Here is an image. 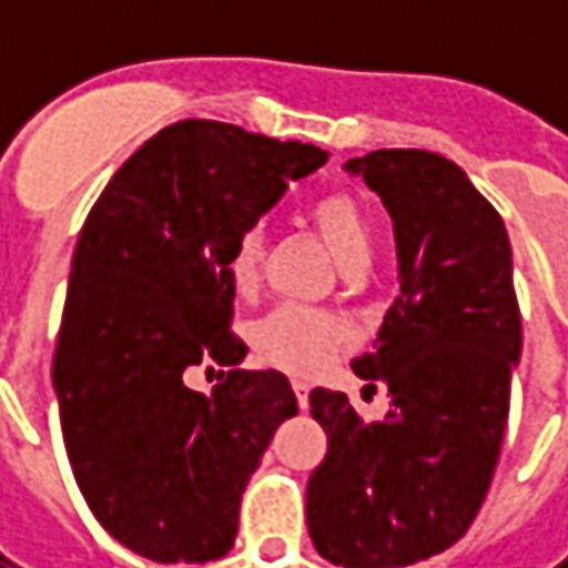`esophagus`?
<instances>
[{
  "instance_id": "1",
  "label": "esophagus",
  "mask_w": 568,
  "mask_h": 568,
  "mask_svg": "<svg viewBox=\"0 0 568 568\" xmlns=\"http://www.w3.org/2000/svg\"><path fill=\"white\" fill-rule=\"evenodd\" d=\"M292 389H295L297 407H301V410H304V407H307V405H310V386H307V383H301V381H295V383H292Z\"/></svg>"
}]
</instances>
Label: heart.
Segmentation results:
<instances>
[{
    "label": "heart",
    "mask_w": 568,
    "mask_h": 568,
    "mask_svg": "<svg viewBox=\"0 0 568 568\" xmlns=\"http://www.w3.org/2000/svg\"><path fill=\"white\" fill-rule=\"evenodd\" d=\"M310 222L316 224L325 246L332 248L346 271L356 273L368 264L371 252H374V231H371L368 215L358 206L356 197H349L344 191L325 194L310 206ZM264 248H267V234L261 224H248L234 236L227 267H231V280L240 288L255 283L261 261H264ZM341 337L344 332L332 316L304 307L273 310L271 316H264L252 332L258 356L276 368L292 371V374L320 371L332 356L334 346L341 344Z\"/></svg>",
    "instance_id": "b5f03b06"
}]
</instances>
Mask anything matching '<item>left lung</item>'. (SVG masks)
I'll list each match as a JSON object with an SVG mask.
<instances>
[{"mask_svg": "<svg viewBox=\"0 0 568 568\" xmlns=\"http://www.w3.org/2000/svg\"><path fill=\"white\" fill-rule=\"evenodd\" d=\"M344 170L393 219L398 297L374 353L353 362L393 407L362 423L344 393H310L328 453L307 480V529L334 566L398 568L459 541L493 480L524 344L511 243L463 166L435 151L381 149Z\"/></svg>", "mask_w": 568, "mask_h": 568, "instance_id": "left-lung-1", "label": "left lung"}]
</instances>
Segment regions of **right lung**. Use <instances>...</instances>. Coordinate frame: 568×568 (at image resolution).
<instances>
[{
	"label": "right lung",
	"mask_w": 568,
	"mask_h": 568,
	"mask_svg": "<svg viewBox=\"0 0 568 568\" xmlns=\"http://www.w3.org/2000/svg\"><path fill=\"white\" fill-rule=\"evenodd\" d=\"M328 151L187 118L130 158L72 255L54 389L63 444L93 517L154 562H210L297 398L280 371H243L231 332L234 236ZM231 367L210 396L181 377ZM224 374V371H219Z\"/></svg>",
	"instance_id": "add662e5"
}]
</instances>
